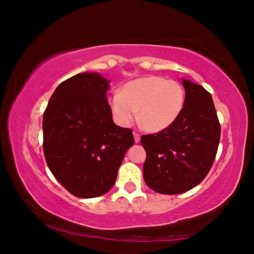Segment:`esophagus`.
Returning <instances> with one entry per match:
<instances>
[{
	"mask_svg": "<svg viewBox=\"0 0 254 254\" xmlns=\"http://www.w3.org/2000/svg\"><path fill=\"white\" fill-rule=\"evenodd\" d=\"M133 135H134V141H135V143L140 142V136H141V135H140L139 133H136V132H134Z\"/></svg>",
	"mask_w": 254,
	"mask_h": 254,
	"instance_id": "34e87169",
	"label": "esophagus"
}]
</instances>
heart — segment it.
<instances>
[{
	"label": "heart",
	"mask_w": 254,
	"mask_h": 254,
	"mask_svg": "<svg viewBox=\"0 0 254 254\" xmlns=\"http://www.w3.org/2000/svg\"><path fill=\"white\" fill-rule=\"evenodd\" d=\"M184 88L179 81L158 75H146L124 84L110 97V107L121 126L138 122L148 132H159L175 122L182 113ZM137 114H135V112Z\"/></svg>",
	"instance_id": "1"
}]
</instances>
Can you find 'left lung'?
Here are the masks:
<instances>
[{
    "instance_id": "obj_1",
    "label": "left lung",
    "mask_w": 254,
    "mask_h": 254,
    "mask_svg": "<svg viewBox=\"0 0 254 254\" xmlns=\"http://www.w3.org/2000/svg\"><path fill=\"white\" fill-rule=\"evenodd\" d=\"M185 100L171 127L141 136L146 150L144 182L162 194H179L198 185L214 164L220 124L211 95L202 86L182 79Z\"/></svg>"
}]
</instances>
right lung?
I'll return each instance as SVG.
<instances>
[{
  "mask_svg": "<svg viewBox=\"0 0 254 254\" xmlns=\"http://www.w3.org/2000/svg\"><path fill=\"white\" fill-rule=\"evenodd\" d=\"M99 73H79L60 83L43 116V148L54 178L78 198H96L114 185L131 128L113 122Z\"/></svg>",
  "mask_w": 254,
  "mask_h": 254,
  "instance_id": "add662e5",
  "label": "right lung"
}]
</instances>
